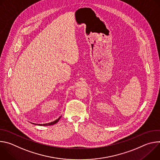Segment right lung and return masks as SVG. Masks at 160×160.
<instances>
[{"instance_id":"right-lung-1","label":"right lung","mask_w":160,"mask_h":160,"mask_svg":"<svg viewBox=\"0 0 160 160\" xmlns=\"http://www.w3.org/2000/svg\"><path fill=\"white\" fill-rule=\"evenodd\" d=\"M60 118H61V117H60L58 119H57L56 120H55V121H54V122H51V123H45V124H40V125H43V126L46 125V126H48V125H54V124H55V123H56L58 122V121H59V120L60 119Z\"/></svg>"}]
</instances>
